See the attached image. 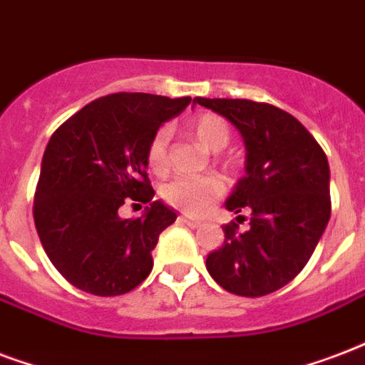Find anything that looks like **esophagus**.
<instances>
[{
  "mask_svg": "<svg viewBox=\"0 0 365 365\" xmlns=\"http://www.w3.org/2000/svg\"><path fill=\"white\" fill-rule=\"evenodd\" d=\"M180 222H182V224H185V226H189V227H199L201 226V222H199V220H193V218H187V216H180Z\"/></svg>",
  "mask_w": 365,
  "mask_h": 365,
  "instance_id": "obj_1",
  "label": "esophagus"
}]
</instances>
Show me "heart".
Masks as SVG:
<instances>
[{
  "label": "heart",
  "mask_w": 365,
  "mask_h": 365,
  "mask_svg": "<svg viewBox=\"0 0 365 365\" xmlns=\"http://www.w3.org/2000/svg\"><path fill=\"white\" fill-rule=\"evenodd\" d=\"M195 138L202 147L210 151H220L230 141V128L226 120L214 115H205L195 122ZM168 130L160 128L153 135L149 149H147V163L155 174H164L168 170ZM226 191V183L218 174H193V176H178L163 187L164 201L172 207L182 208L187 214H201L208 205L218 199Z\"/></svg>",
  "instance_id": "obj_1"
}]
</instances>
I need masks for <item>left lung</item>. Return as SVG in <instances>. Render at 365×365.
Returning a JSON list of instances; mask_svg holds the SVG:
<instances>
[{
  "mask_svg": "<svg viewBox=\"0 0 365 365\" xmlns=\"http://www.w3.org/2000/svg\"><path fill=\"white\" fill-rule=\"evenodd\" d=\"M193 103L232 122L247 151L245 176L226 208L249 210V230L224 226V245L207 258L208 274L239 297L274 293L304 268L329 222L327 157L312 133L274 105L205 97Z\"/></svg>",
  "mask_w": 365,
  "mask_h": 365,
  "instance_id": "1",
  "label": "left lung"
}]
</instances>
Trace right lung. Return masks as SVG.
Returning a JSON list of instances; mask_svg holds the SVG:
<instances>
[{
    "label": "right lung",
    "instance_id": "obj_1",
    "mask_svg": "<svg viewBox=\"0 0 365 365\" xmlns=\"http://www.w3.org/2000/svg\"><path fill=\"white\" fill-rule=\"evenodd\" d=\"M191 97L113 93L86 105L53 133L41 158L34 224L43 250L74 287L97 297L132 291L151 274L158 235L176 222L147 178V149ZM150 205L120 218L124 200Z\"/></svg>",
    "mask_w": 365,
    "mask_h": 365
}]
</instances>
